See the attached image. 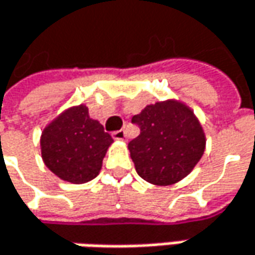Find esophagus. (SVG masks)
<instances>
[{
	"mask_svg": "<svg viewBox=\"0 0 255 255\" xmlns=\"http://www.w3.org/2000/svg\"><path fill=\"white\" fill-rule=\"evenodd\" d=\"M112 136L115 140H126V132H125V130H122V129H121V130H116V132H113Z\"/></svg>",
	"mask_w": 255,
	"mask_h": 255,
	"instance_id": "1",
	"label": "esophagus"
}]
</instances>
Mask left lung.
<instances>
[{
    "label": "left lung",
    "mask_w": 255,
    "mask_h": 255,
    "mask_svg": "<svg viewBox=\"0 0 255 255\" xmlns=\"http://www.w3.org/2000/svg\"><path fill=\"white\" fill-rule=\"evenodd\" d=\"M140 134L129 142L137 174L167 186L186 177L204 153V133L190 109L176 101L149 105L132 118Z\"/></svg>",
    "instance_id": "obj_1"
}]
</instances>
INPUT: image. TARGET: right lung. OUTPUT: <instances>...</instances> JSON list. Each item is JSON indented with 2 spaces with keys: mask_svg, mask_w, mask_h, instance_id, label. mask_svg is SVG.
<instances>
[{
  "mask_svg": "<svg viewBox=\"0 0 255 255\" xmlns=\"http://www.w3.org/2000/svg\"><path fill=\"white\" fill-rule=\"evenodd\" d=\"M112 142L102 125L89 118L88 108L79 105L45 128L41 137L42 159L62 180L86 183L98 176Z\"/></svg>",
  "mask_w": 255,
  "mask_h": 255,
  "instance_id": "add662e5",
  "label": "right lung"
}]
</instances>
